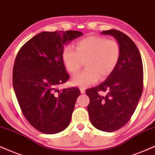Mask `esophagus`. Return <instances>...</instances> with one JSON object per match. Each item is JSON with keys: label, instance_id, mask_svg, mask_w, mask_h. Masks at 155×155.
Instances as JSON below:
<instances>
[{"label": "esophagus", "instance_id": "esophagus-1", "mask_svg": "<svg viewBox=\"0 0 155 155\" xmlns=\"http://www.w3.org/2000/svg\"><path fill=\"white\" fill-rule=\"evenodd\" d=\"M80 91H81V94H84L85 91V88H83V87H81V88H80Z\"/></svg>", "mask_w": 155, "mask_h": 155}]
</instances>
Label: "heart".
I'll use <instances>...</instances> for the list:
<instances>
[{"label": "heart", "mask_w": 155, "mask_h": 155, "mask_svg": "<svg viewBox=\"0 0 155 155\" xmlns=\"http://www.w3.org/2000/svg\"><path fill=\"white\" fill-rule=\"evenodd\" d=\"M120 56V47L114 40L101 36H88L76 43V51L67 45L62 53V61L66 70L75 73L85 61L86 70L72 77V84L87 87L96 83L113 72Z\"/></svg>", "instance_id": "obj_1"}]
</instances>
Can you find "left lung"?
Wrapping results in <instances>:
<instances>
[{
    "instance_id": "obj_1",
    "label": "left lung",
    "mask_w": 155,
    "mask_h": 155,
    "mask_svg": "<svg viewBox=\"0 0 155 155\" xmlns=\"http://www.w3.org/2000/svg\"><path fill=\"white\" fill-rule=\"evenodd\" d=\"M101 33L117 40L120 56L107 79L85 91L90 99L87 109L96 128L112 132L124 126L135 112L143 91V64L139 49L128 35L113 29ZM99 91H107V95H99Z\"/></svg>"
}]
</instances>
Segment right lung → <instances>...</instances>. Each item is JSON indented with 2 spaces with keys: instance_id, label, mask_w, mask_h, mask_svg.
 <instances>
[{
  "instance_id": "right-lung-1",
  "label": "right lung",
  "mask_w": 155,
  "mask_h": 155,
  "mask_svg": "<svg viewBox=\"0 0 155 155\" xmlns=\"http://www.w3.org/2000/svg\"><path fill=\"white\" fill-rule=\"evenodd\" d=\"M79 31L42 32L20 48L13 69V86L27 120L45 134L70 125L79 89L57 86L69 80L62 61L65 46L81 37Z\"/></svg>"
}]
</instances>
